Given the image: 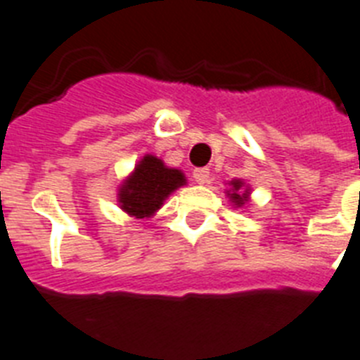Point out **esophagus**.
Returning a JSON list of instances; mask_svg holds the SVG:
<instances>
[{
    "mask_svg": "<svg viewBox=\"0 0 360 360\" xmlns=\"http://www.w3.org/2000/svg\"><path fill=\"white\" fill-rule=\"evenodd\" d=\"M192 177L198 184H206L208 183V179H210V172H208V168H195Z\"/></svg>",
    "mask_w": 360,
    "mask_h": 360,
    "instance_id": "1",
    "label": "esophagus"
}]
</instances>
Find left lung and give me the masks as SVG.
<instances>
[{"mask_svg": "<svg viewBox=\"0 0 360 360\" xmlns=\"http://www.w3.org/2000/svg\"><path fill=\"white\" fill-rule=\"evenodd\" d=\"M228 188L224 190L226 198L230 199L233 208H243L250 202V193H252V188L250 184H246L243 179H232L228 181Z\"/></svg>", "mask_w": 360, "mask_h": 360, "instance_id": "obj_1", "label": "left lung"}]
</instances>
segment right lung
Segmentation results:
<instances>
[{
    "mask_svg": "<svg viewBox=\"0 0 360 360\" xmlns=\"http://www.w3.org/2000/svg\"><path fill=\"white\" fill-rule=\"evenodd\" d=\"M184 184L186 177L179 168L167 167L158 155L145 154L120 184L117 202L130 217L148 219Z\"/></svg>",
    "mask_w": 360,
    "mask_h": 360,
    "instance_id": "1",
    "label": "right lung"
}]
</instances>
